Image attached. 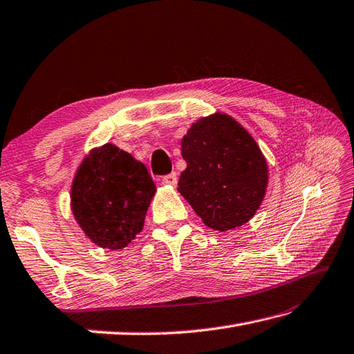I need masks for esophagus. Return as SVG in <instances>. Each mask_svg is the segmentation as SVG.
Returning <instances> with one entry per match:
<instances>
[{"label": "esophagus", "instance_id": "esophagus-1", "mask_svg": "<svg viewBox=\"0 0 354 354\" xmlns=\"http://www.w3.org/2000/svg\"><path fill=\"white\" fill-rule=\"evenodd\" d=\"M162 183L167 185V186H176L177 185V174H176V172H171V174L163 176Z\"/></svg>", "mask_w": 354, "mask_h": 354}]
</instances>
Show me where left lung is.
Listing matches in <instances>:
<instances>
[{
  "label": "left lung",
  "instance_id": "left-lung-1",
  "mask_svg": "<svg viewBox=\"0 0 354 354\" xmlns=\"http://www.w3.org/2000/svg\"><path fill=\"white\" fill-rule=\"evenodd\" d=\"M182 156L186 169L177 191L207 227L225 232L254 217L268 187V163L235 119L215 113L197 120L182 139Z\"/></svg>",
  "mask_w": 354,
  "mask_h": 354
}]
</instances>
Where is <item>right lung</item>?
Segmentation results:
<instances>
[{
	"label": "right lung",
	"instance_id": "add662e5",
	"mask_svg": "<svg viewBox=\"0 0 354 354\" xmlns=\"http://www.w3.org/2000/svg\"><path fill=\"white\" fill-rule=\"evenodd\" d=\"M154 192L145 165L106 143L79 167L71 185V209L93 243L122 249L142 230Z\"/></svg>",
	"mask_w": 354,
	"mask_h": 354
}]
</instances>
